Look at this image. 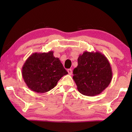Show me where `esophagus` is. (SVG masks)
I'll return each instance as SVG.
<instances>
[{"label":"esophagus","instance_id":"1","mask_svg":"<svg viewBox=\"0 0 132 132\" xmlns=\"http://www.w3.org/2000/svg\"><path fill=\"white\" fill-rule=\"evenodd\" d=\"M68 73H69V75H71L72 74V70L71 69H68Z\"/></svg>","mask_w":132,"mask_h":132}]
</instances>
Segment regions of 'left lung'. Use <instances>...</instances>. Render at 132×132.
<instances>
[{"label": "left lung", "mask_w": 132, "mask_h": 132, "mask_svg": "<svg viewBox=\"0 0 132 132\" xmlns=\"http://www.w3.org/2000/svg\"><path fill=\"white\" fill-rule=\"evenodd\" d=\"M72 78L78 91L88 96L99 95L110 84L112 78L111 64L99 52H84L78 58Z\"/></svg>", "instance_id": "left-lung-1"}]
</instances>
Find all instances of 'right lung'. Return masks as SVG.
<instances>
[{
  "instance_id": "1",
  "label": "right lung",
  "mask_w": 132,
  "mask_h": 132,
  "mask_svg": "<svg viewBox=\"0 0 132 132\" xmlns=\"http://www.w3.org/2000/svg\"><path fill=\"white\" fill-rule=\"evenodd\" d=\"M53 51L34 53L27 58L22 68V76L32 91L45 93L51 90L63 75L68 74Z\"/></svg>"
}]
</instances>
